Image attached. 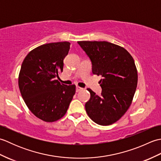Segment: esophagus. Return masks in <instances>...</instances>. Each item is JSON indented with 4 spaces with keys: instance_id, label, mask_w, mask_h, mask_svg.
Returning <instances> with one entry per match:
<instances>
[{
    "instance_id": "1",
    "label": "esophagus",
    "mask_w": 161,
    "mask_h": 161,
    "mask_svg": "<svg viewBox=\"0 0 161 161\" xmlns=\"http://www.w3.org/2000/svg\"><path fill=\"white\" fill-rule=\"evenodd\" d=\"M82 90H83L82 88H81V87H80V86H76V91H77V92H80V91H82Z\"/></svg>"
}]
</instances>
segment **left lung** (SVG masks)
Returning a JSON list of instances; mask_svg holds the SVG:
<instances>
[{"label":"left lung","instance_id":"1","mask_svg":"<svg viewBox=\"0 0 161 161\" xmlns=\"http://www.w3.org/2000/svg\"><path fill=\"white\" fill-rule=\"evenodd\" d=\"M92 63V72L97 76L101 95L90 88L91 98L85 108L89 118L100 125L118 121L131 104L138 84L134 60L124 47L107 42H78Z\"/></svg>","mask_w":161,"mask_h":161}]
</instances>
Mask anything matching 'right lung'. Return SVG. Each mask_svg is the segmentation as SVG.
Listing matches in <instances>:
<instances>
[{
  "mask_svg": "<svg viewBox=\"0 0 161 161\" xmlns=\"http://www.w3.org/2000/svg\"><path fill=\"white\" fill-rule=\"evenodd\" d=\"M67 42L36 47L24 59L19 75L20 94L36 117L53 122L66 114L75 93V85L60 84L56 77L63 72L64 59L70 50Z\"/></svg>",
  "mask_w": 161,
  "mask_h": 161,
  "instance_id": "obj_1",
  "label": "right lung"
}]
</instances>
